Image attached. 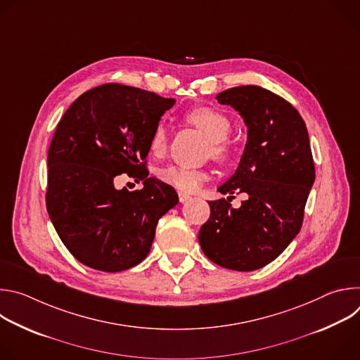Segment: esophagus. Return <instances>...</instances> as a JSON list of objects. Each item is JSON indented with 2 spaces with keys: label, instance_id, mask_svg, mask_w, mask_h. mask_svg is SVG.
<instances>
[{
  "label": "esophagus",
  "instance_id": "esophagus-1",
  "mask_svg": "<svg viewBox=\"0 0 360 360\" xmlns=\"http://www.w3.org/2000/svg\"><path fill=\"white\" fill-rule=\"evenodd\" d=\"M189 198H191L189 195H186V193H184V192H178V199H179V202H186Z\"/></svg>",
  "mask_w": 360,
  "mask_h": 360
}]
</instances>
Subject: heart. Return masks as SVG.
<instances>
[{"instance_id":"heart-1","label":"heart","mask_w":360,"mask_h":360,"mask_svg":"<svg viewBox=\"0 0 360 360\" xmlns=\"http://www.w3.org/2000/svg\"><path fill=\"white\" fill-rule=\"evenodd\" d=\"M185 121L199 129L210 141V155L221 164L231 162L235 158V148L228 141L232 131L231 120L219 110L211 107H198L185 114ZM169 134L164 124L152 131L149 149L155 157H162L168 149ZM160 179L179 192H193L205 181L208 174L202 169H191L184 167H168L160 172Z\"/></svg>"}]
</instances>
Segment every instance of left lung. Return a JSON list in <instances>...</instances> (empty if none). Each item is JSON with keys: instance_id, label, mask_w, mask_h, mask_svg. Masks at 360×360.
<instances>
[{"instance_id": "1", "label": "left lung", "mask_w": 360, "mask_h": 360, "mask_svg": "<svg viewBox=\"0 0 360 360\" xmlns=\"http://www.w3.org/2000/svg\"><path fill=\"white\" fill-rule=\"evenodd\" d=\"M248 125L240 164L211 200L210 219L200 226L199 245L214 264L240 272L256 271L286 249L299 233L304 205L315 181L309 135L296 108L259 85L229 88L217 95ZM233 193L248 198L231 208Z\"/></svg>"}]
</instances>
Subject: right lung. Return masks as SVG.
Segmentation results:
<instances>
[{"mask_svg":"<svg viewBox=\"0 0 360 360\" xmlns=\"http://www.w3.org/2000/svg\"><path fill=\"white\" fill-rule=\"evenodd\" d=\"M174 98L122 84H104L78 96L57 125L48 149L46 211L75 259L102 272L142 262L160 218L178 203L175 189L148 178L152 131ZM121 173L144 181L118 191Z\"/></svg>","mask_w":360,"mask_h":360,"instance_id":"right-lung-1","label":"right lung"}]
</instances>
